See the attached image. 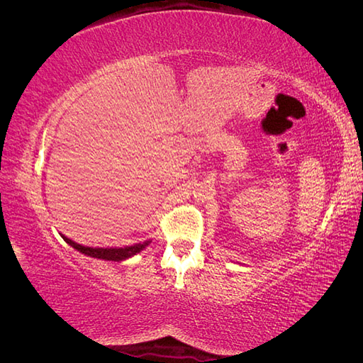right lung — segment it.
I'll list each match as a JSON object with an SVG mask.
<instances>
[{
    "mask_svg": "<svg viewBox=\"0 0 363 363\" xmlns=\"http://www.w3.org/2000/svg\"><path fill=\"white\" fill-rule=\"evenodd\" d=\"M65 239V242L69 244L72 248L79 250L80 252L86 256H91V257H96V259H104V260H113V262H119V260H125L131 256H135L136 252L144 250L151 240H145V242L142 244H135L131 247H124V248H92V247H84L74 242V240L68 239L67 236H62Z\"/></svg>",
    "mask_w": 363,
    "mask_h": 363,
    "instance_id": "add662e5",
    "label": "right lung"
}]
</instances>
